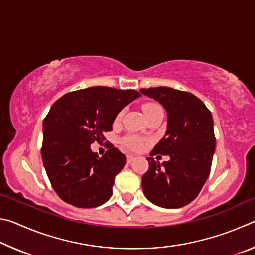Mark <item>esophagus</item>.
<instances>
[{
	"instance_id": "obj_1",
	"label": "esophagus",
	"mask_w": 255,
	"mask_h": 255,
	"mask_svg": "<svg viewBox=\"0 0 255 255\" xmlns=\"http://www.w3.org/2000/svg\"><path fill=\"white\" fill-rule=\"evenodd\" d=\"M133 159H135V156H133V155H131V154H128L127 155V162L128 163H131Z\"/></svg>"
}]
</instances>
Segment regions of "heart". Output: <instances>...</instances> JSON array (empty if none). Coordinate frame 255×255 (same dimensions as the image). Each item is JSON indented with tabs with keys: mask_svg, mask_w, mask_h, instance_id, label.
I'll list each match as a JSON object with an SVG mask.
<instances>
[{
	"mask_svg": "<svg viewBox=\"0 0 255 255\" xmlns=\"http://www.w3.org/2000/svg\"><path fill=\"white\" fill-rule=\"evenodd\" d=\"M157 108H161V107L156 105V103H146V105L143 106V110H144L145 116L148 115L150 111L157 109ZM122 117H123V111H120L117 115V117H116V122H119V120L122 119ZM123 144L126 146V147L133 149V150H138L143 147V140H141L139 137L133 136V135L125 137L123 139Z\"/></svg>",
	"mask_w": 255,
	"mask_h": 255,
	"instance_id": "heart-1",
	"label": "heart"
}]
</instances>
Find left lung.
<instances>
[{
	"label": "left lung",
	"instance_id": "1",
	"mask_svg": "<svg viewBox=\"0 0 255 255\" xmlns=\"http://www.w3.org/2000/svg\"><path fill=\"white\" fill-rule=\"evenodd\" d=\"M144 96L166 110V132L150 156L169 155L162 165L147 157L148 171L141 178L147 199L163 208H180L199 195L208 179L216 147L211 112L192 93L157 86L141 89Z\"/></svg>",
	"mask_w": 255,
	"mask_h": 255
}]
</instances>
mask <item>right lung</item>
Returning <instances> with one entry per match:
<instances>
[{
  "instance_id": "obj_1",
  "label": "right lung",
  "mask_w": 255,
  "mask_h": 255,
  "mask_svg": "<svg viewBox=\"0 0 255 255\" xmlns=\"http://www.w3.org/2000/svg\"><path fill=\"white\" fill-rule=\"evenodd\" d=\"M139 97L135 90L93 86L66 93L51 106L42 123L41 157L60 199L79 208L109 200L126 156L112 146L99 157L91 144L105 139L119 112Z\"/></svg>"
}]
</instances>
